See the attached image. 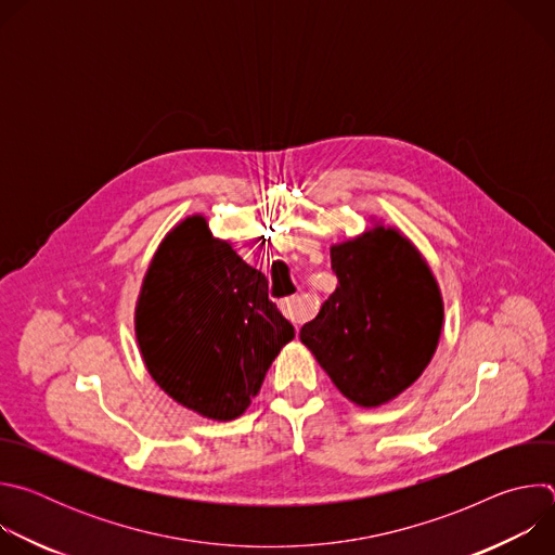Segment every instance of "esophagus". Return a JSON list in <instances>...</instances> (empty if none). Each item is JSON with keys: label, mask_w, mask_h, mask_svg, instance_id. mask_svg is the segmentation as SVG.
<instances>
[{"label": "esophagus", "mask_w": 555, "mask_h": 555, "mask_svg": "<svg viewBox=\"0 0 555 555\" xmlns=\"http://www.w3.org/2000/svg\"><path fill=\"white\" fill-rule=\"evenodd\" d=\"M279 307H281L285 319L292 321L294 325H300V323L307 319V315H309V305H307V300L300 298V296L283 298V300L279 302Z\"/></svg>", "instance_id": "esophagus-1"}]
</instances>
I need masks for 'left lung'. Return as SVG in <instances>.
<instances>
[{"instance_id": "8db88e82", "label": "left lung", "mask_w": 555, "mask_h": 555, "mask_svg": "<svg viewBox=\"0 0 555 555\" xmlns=\"http://www.w3.org/2000/svg\"><path fill=\"white\" fill-rule=\"evenodd\" d=\"M332 270L338 287L302 325L300 343L349 402L382 406L404 392L437 351L439 285L411 240L382 223L332 246Z\"/></svg>"}]
</instances>
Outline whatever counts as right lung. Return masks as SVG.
<instances>
[{
    "label": "right lung",
    "mask_w": 555,
    "mask_h": 555,
    "mask_svg": "<svg viewBox=\"0 0 555 555\" xmlns=\"http://www.w3.org/2000/svg\"><path fill=\"white\" fill-rule=\"evenodd\" d=\"M146 371L169 398L202 417L246 413L294 327L268 298V279L215 240L206 217L163 240L135 302Z\"/></svg>",
    "instance_id": "add662e5"
}]
</instances>
